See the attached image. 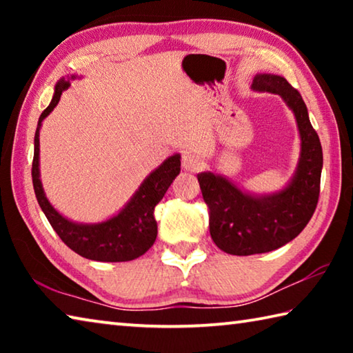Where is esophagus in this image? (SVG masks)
<instances>
[{"label":"esophagus","instance_id":"esophagus-1","mask_svg":"<svg viewBox=\"0 0 353 353\" xmlns=\"http://www.w3.org/2000/svg\"><path fill=\"white\" fill-rule=\"evenodd\" d=\"M202 166V160L199 159V155H196L193 152H183L182 155V168L187 171H198Z\"/></svg>","mask_w":353,"mask_h":353}]
</instances>
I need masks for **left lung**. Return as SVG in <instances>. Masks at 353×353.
<instances>
[{
	"instance_id": "1",
	"label": "left lung",
	"mask_w": 353,
	"mask_h": 353,
	"mask_svg": "<svg viewBox=\"0 0 353 353\" xmlns=\"http://www.w3.org/2000/svg\"><path fill=\"white\" fill-rule=\"evenodd\" d=\"M252 88L280 94L294 113L301 157L290 183L271 194L246 193L210 171L198 174L202 198L210 212L212 240L232 255L271 252L294 240L312 219L319 199L322 146L301 93L277 74H256Z\"/></svg>"
}]
</instances>
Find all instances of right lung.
<instances>
[{
  "label": "right lung",
  "instance_id": "add662e5",
  "mask_svg": "<svg viewBox=\"0 0 353 353\" xmlns=\"http://www.w3.org/2000/svg\"><path fill=\"white\" fill-rule=\"evenodd\" d=\"M76 76H71L74 79ZM70 87V81L62 77L56 83L54 97L41 112L34 137L32 183L35 198L50 221L52 229L67 246L81 256L97 261H130L139 259L152 246L157 238V221L154 208L181 172V155L174 154L149 174L121 212L110 219L97 224H81L62 216L46 199L40 181V128L41 121L54 110L62 93Z\"/></svg>",
  "mask_w": 353,
  "mask_h": 353
}]
</instances>
